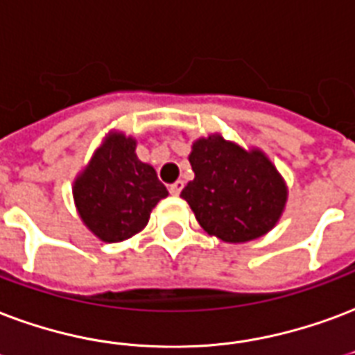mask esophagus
I'll return each mask as SVG.
<instances>
[{
	"mask_svg": "<svg viewBox=\"0 0 355 355\" xmlns=\"http://www.w3.org/2000/svg\"><path fill=\"white\" fill-rule=\"evenodd\" d=\"M181 189H183V181H175V183H172V185L168 187V191H170L172 196H180Z\"/></svg>",
	"mask_w": 355,
	"mask_h": 355,
	"instance_id": "obj_1",
	"label": "esophagus"
}]
</instances>
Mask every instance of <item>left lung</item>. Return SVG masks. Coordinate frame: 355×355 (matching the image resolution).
<instances>
[{
	"label": "left lung",
	"mask_w": 355,
	"mask_h": 355,
	"mask_svg": "<svg viewBox=\"0 0 355 355\" xmlns=\"http://www.w3.org/2000/svg\"><path fill=\"white\" fill-rule=\"evenodd\" d=\"M194 180L181 191L198 225L225 243L266 236L279 223L288 187L262 149H245L218 132L194 140Z\"/></svg>",
	"instance_id": "1"
}]
</instances>
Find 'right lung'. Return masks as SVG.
I'll use <instances>...</instances> for the list:
<instances>
[{
	"mask_svg": "<svg viewBox=\"0 0 355 355\" xmlns=\"http://www.w3.org/2000/svg\"><path fill=\"white\" fill-rule=\"evenodd\" d=\"M166 196L155 168L137 157V140L121 130L106 135L73 185L82 223L105 243L142 232L151 209Z\"/></svg>",
	"mask_w": 355,
	"mask_h": 355,
	"instance_id": "right-lung-1",
	"label": "right lung"
}]
</instances>
